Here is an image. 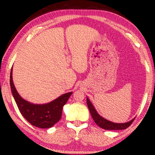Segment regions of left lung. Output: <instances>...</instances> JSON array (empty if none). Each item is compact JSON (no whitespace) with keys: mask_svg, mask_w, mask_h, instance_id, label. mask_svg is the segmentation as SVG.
Returning a JSON list of instances; mask_svg holds the SVG:
<instances>
[{"mask_svg":"<svg viewBox=\"0 0 155 155\" xmlns=\"http://www.w3.org/2000/svg\"><path fill=\"white\" fill-rule=\"evenodd\" d=\"M87 104L91 116H92L94 122L99 127H101L103 129H105V130H124V129L128 128L133 124V120H135V118H133L130 121L124 123V124H115V123L109 121V120L105 119V118L99 116V114L95 110L94 106L92 104V103L90 102V99L88 98H87Z\"/></svg>","mask_w":155,"mask_h":155,"instance_id":"obj_1","label":"left lung"}]
</instances>
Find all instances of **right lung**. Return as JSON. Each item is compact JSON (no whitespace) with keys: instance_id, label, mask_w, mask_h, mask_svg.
Listing matches in <instances>:
<instances>
[{"instance_id":"1","label":"right lung","mask_w":155,"mask_h":155,"mask_svg":"<svg viewBox=\"0 0 155 155\" xmlns=\"http://www.w3.org/2000/svg\"><path fill=\"white\" fill-rule=\"evenodd\" d=\"M12 70L10 77V88L19 111L23 117L29 124L38 128H49L56 124L61 119L63 106L73 92L61 95L51 102L45 104H33L23 99L17 92L12 81Z\"/></svg>"}]
</instances>
